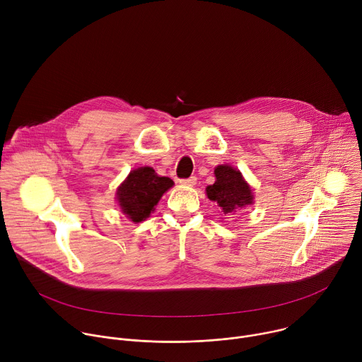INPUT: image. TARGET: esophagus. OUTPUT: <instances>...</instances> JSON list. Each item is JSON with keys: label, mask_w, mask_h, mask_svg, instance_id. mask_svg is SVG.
Here are the masks:
<instances>
[{"label": "esophagus", "mask_w": 362, "mask_h": 362, "mask_svg": "<svg viewBox=\"0 0 362 362\" xmlns=\"http://www.w3.org/2000/svg\"><path fill=\"white\" fill-rule=\"evenodd\" d=\"M196 182H197L196 176H190V177H187V179H182V180H180V183L185 185V186H194Z\"/></svg>", "instance_id": "34e87169"}]
</instances>
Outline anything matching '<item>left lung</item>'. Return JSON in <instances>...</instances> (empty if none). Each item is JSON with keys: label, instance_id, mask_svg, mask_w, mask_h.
I'll list each match as a JSON object with an SVG mask.
<instances>
[{"label": "left lung", "instance_id": "1", "mask_svg": "<svg viewBox=\"0 0 362 362\" xmlns=\"http://www.w3.org/2000/svg\"><path fill=\"white\" fill-rule=\"evenodd\" d=\"M215 176L216 180L206 187V194L221 206L225 215H236L253 203L252 189L238 169L221 165L215 169Z\"/></svg>", "mask_w": 362, "mask_h": 362}]
</instances>
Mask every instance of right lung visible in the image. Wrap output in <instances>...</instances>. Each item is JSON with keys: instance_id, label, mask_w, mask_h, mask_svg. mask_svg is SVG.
<instances>
[{"instance_id": "add662e5", "label": "right lung", "mask_w": 362, "mask_h": 362, "mask_svg": "<svg viewBox=\"0 0 362 362\" xmlns=\"http://www.w3.org/2000/svg\"><path fill=\"white\" fill-rule=\"evenodd\" d=\"M173 186L170 177L159 176L151 168L144 166L129 173L117 189V202L122 212L132 222L146 221L163 196Z\"/></svg>"}]
</instances>
